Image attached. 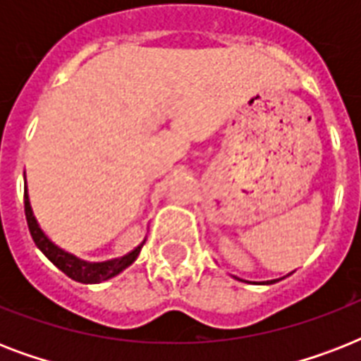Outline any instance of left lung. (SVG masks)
<instances>
[{
  "mask_svg": "<svg viewBox=\"0 0 361 361\" xmlns=\"http://www.w3.org/2000/svg\"><path fill=\"white\" fill-rule=\"evenodd\" d=\"M274 283H277V281H269V283H268V285H274Z\"/></svg>",
  "mask_w": 361,
  "mask_h": 361,
  "instance_id": "obj_1",
  "label": "left lung"
}]
</instances>
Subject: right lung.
Listing matches in <instances>:
<instances>
[{
    "instance_id": "add662e5",
    "label": "right lung",
    "mask_w": 361,
    "mask_h": 361,
    "mask_svg": "<svg viewBox=\"0 0 361 361\" xmlns=\"http://www.w3.org/2000/svg\"><path fill=\"white\" fill-rule=\"evenodd\" d=\"M24 208H25V219H27V226H30L31 238L35 241V245L41 249V252L50 260V262L63 271L67 277H71L76 283H84V285H97L106 279H112L116 275H120L125 268H129L130 264L135 262L138 255L142 251L140 245H136L129 255H125L121 258H114V260H104V262H87L82 258L75 257L73 252L65 251L59 245H56L50 238L47 236V232L42 231L39 221H37L33 208H31L30 195H27V183L24 189Z\"/></svg>"
}]
</instances>
